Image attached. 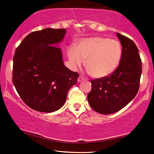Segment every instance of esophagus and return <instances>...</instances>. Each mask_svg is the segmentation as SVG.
<instances>
[{"label":"esophagus","instance_id":"34e87169","mask_svg":"<svg viewBox=\"0 0 154 154\" xmlns=\"http://www.w3.org/2000/svg\"><path fill=\"white\" fill-rule=\"evenodd\" d=\"M83 79H84V78H83L82 75H80V76L79 77V79H78V82H81V81H82L83 80Z\"/></svg>","mask_w":154,"mask_h":154}]
</instances>
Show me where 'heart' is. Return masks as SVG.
I'll list each match as a JSON object with an SVG mask.
<instances>
[{"mask_svg":"<svg viewBox=\"0 0 154 154\" xmlns=\"http://www.w3.org/2000/svg\"><path fill=\"white\" fill-rule=\"evenodd\" d=\"M68 59L75 67L85 61L88 73L92 77L100 79L111 75L121 62L122 48L115 39L105 37H93L83 39L79 43L77 48L69 47Z\"/></svg>","mask_w":154,"mask_h":154,"instance_id":"heart-1","label":"heart"}]
</instances>
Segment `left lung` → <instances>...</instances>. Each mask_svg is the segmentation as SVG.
<instances>
[{
	"label": "left lung",
	"instance_id": "obj_1",
	"mask_svg": "<svg viewBox=\"0 0 154 154\" xmlns=\"http://www.w3.org/2000/svg\"><path fill=\"white\" fill-rule=\"evenodd\" d=\"M122 45V56L116 71L109 76L91 81L88 101L95 111L111 114L134 99L140 86L142 72L138 49L132 40L116 33Z\"/></svg>",
	"mask_w": 154,
	"mask_h": 154
}]
</instances>
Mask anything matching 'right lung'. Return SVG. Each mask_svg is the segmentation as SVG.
Listing matches in <instances>:
<instances>
[{"mask_svg": "<svg viewBox=\"0 0 154 154\" xmlns=\"http://www.w3.org/2000/svg\"><path fill=\"white\" fill-rule=\"evenodd\" d=\"M66 29L45 28L23 40L13 56V83L21 99L35 111L51 113L65 103L79 75L63 64L60 48Z\"/></svg>", "mask_w": 154, "mask_h": 154, "instance_id": "1", "label": "right lung"}]
</instances>
